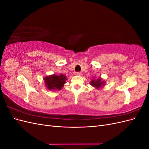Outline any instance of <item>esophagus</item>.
<instances>
[{
	"mask_svg": "<svg viewBox=\"0 0 149 149\" xmlns=\"http://www.w3.org/2000/svg\"><path fill=\"white\" fill-rule=\"evenodd\" d=\"M76 75L81 76L82 75V73H81V72H77V73H76Z\"/></svg>",
	"mask_w": 149,
	"mask_h": 149,
	"instance_id": "esophagus-1",
	"label": "esophagus"
}]
</instances>
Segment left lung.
Returning a JSON list of instances; mask_svg holds the SVG:
<instances>
[{
  "label": "left lung",
  "instance_id": "obj_1",
  "mask_svg": "<svg viewBox=\"0 0 149 149\" xmlns=\"http://www.w3.org/2000/svg\"><path fill=\"white\" fill-rule=\"evenodd\" d=\"M104 81H102L101 79L99 78L98 79H96V80H93L91 81V84L92 86H93L96 87V88H100L101 86L104 85Z\"/></svg>",
  "mask_w": 149,
  "mask_h": 149
}]
</instances>
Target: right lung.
Returning <instances> with one entry per match:
<instances>
[{
    "instance_id": "add662e5",
    "label": "right lung",
    "mask_w": 149,
    "mask_h": 149,
    "mask_svg": "<svg viewBox=\"0 0 149 149\" xmlns=\"http://www.w3.org/2000/svg\"><path fill=\"white\" fill-rule=\"evenodd\" d=\"M46 86L49 90L51 89H61L66 83V78L65 75L61 74L60 75L53 74L47 76L44 79Z\"/></svg>"
}]
</instances>
